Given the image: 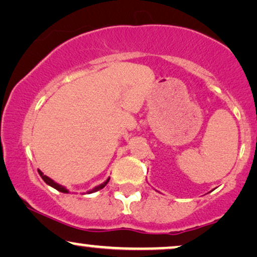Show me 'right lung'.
Returning <instances> with one entry per match:
<instances>
[{
	"label": "right lung",
	"instance_id": "1",
	"mask_svg": "<svg viewBox=\"0 0 257 257\" xmlns=\"http://www.w3.org/2000/svg\"><path fill=\"white\" fill-rule=\"evenodd\" d=\"M38 172H39V174H40V177L42 178V180L45 181V183H46L47 185H50L51 187H53V188H56V190H58L59 191V192H63V193H69V190H67L66 187H64L63 185H59L58 183H56V181L54 180H52L51 178H48L47 175H45L44 173H42V172L40 171V170H38ZM109 180H110V178H108V179H106L104 183L103 184H100V185H98V186H96V187H93L92 190H90V191H87L86 193H93V192H97V191H99V190H102L103 187L105 186L106 184L109 183Z\"/></svg>",
	"mask_w": 257,
	"mask_h": 257
}]
</instances>
